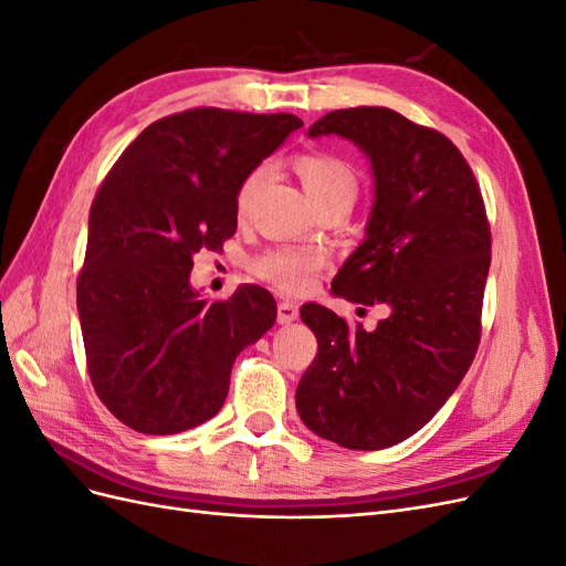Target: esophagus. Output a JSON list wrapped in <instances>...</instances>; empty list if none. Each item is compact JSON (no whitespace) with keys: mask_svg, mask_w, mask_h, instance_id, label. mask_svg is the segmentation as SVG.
I'll list each match as a JSON object with an SVG mask.
<instances>
[{"mask_svg":"<svg viewBox=\"0 0 566 566\" xmlns=\"http://www.w3.org/2000/svg\"><path fill=\"white\" fill-rule=\"evenodd\" d=\"M297 314H300V306L295 302H290V300L279 302V316H276L279 323H293L297 318Z\"/></svg>","mask_w":566,"mask_h":566,"instance_id":"1","label":"esophagus"}]
</instances>
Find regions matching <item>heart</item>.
I'll use <instances>...</instances> for the list:
<instances>
[{
  "label": "heart",
  "mask_w": 566,
  "mask_h": 566,
  "mask_svg": "<svg viewBox=\"0 0 566 566\" xmlns=\"http://www.w3.org/2000/svg\"><path fill=\"white\" fill-rule=\"evenodd\" d=\"M293 169L302 179L318 208L335 200H354L358 191V179L349 160L331 150H304L293 158ZM266 179V167H254L243 177L235 191V212L243 217L250 208L254 193ZM325 266V252L318 248H273L256 256L252 269L260 279L276 285L283 293H302L310 287L312 276Z\"/></svg>",
  "instance_id": "b5f03b06"
}]
</instances>
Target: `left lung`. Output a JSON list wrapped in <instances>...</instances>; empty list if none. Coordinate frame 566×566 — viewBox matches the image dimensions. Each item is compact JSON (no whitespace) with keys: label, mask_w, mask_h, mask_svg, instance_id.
Here are the masks:
<instances>
[{"label":"left lung","mask_w":566,"mask_h":566,"mask_svg":"<svg viewBox=\"0 0 566 566\" xmlns=\"http://www.w3.org/2000/svg\"><path fill=\"white\" fill-rule=\"evenodd\" d=\"M361 148L375 177L366 241L342 264L333 293L387 316L373 331L304 304L318 352L297 385L302 422L354 451L416 434L447 403L482 337L491 229L479 184L441 132L382 106L323 115L310 136Z\"/></svg>","instance_id":"1"}]
</instances>
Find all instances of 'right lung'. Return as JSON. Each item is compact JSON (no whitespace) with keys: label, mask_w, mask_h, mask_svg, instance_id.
<instances>
[{"label":"right lung","mask_w":566,"mask_h":566,"mask_svg":"<svg viewBox=\"0 0 566 566\" xmlns=\"http://www.w3.org/2000/svg\"><path fill=\"white\" fill-rule=\"evenodd\" d=\"M302 119L191 108L148 125L90 212L77 312L98 399L142 434H179L224 406L235 356L276 321L260 285L208 304L193 254L235 233V191Z\"/></svg>","instance_id":"1"}]
</instances>
